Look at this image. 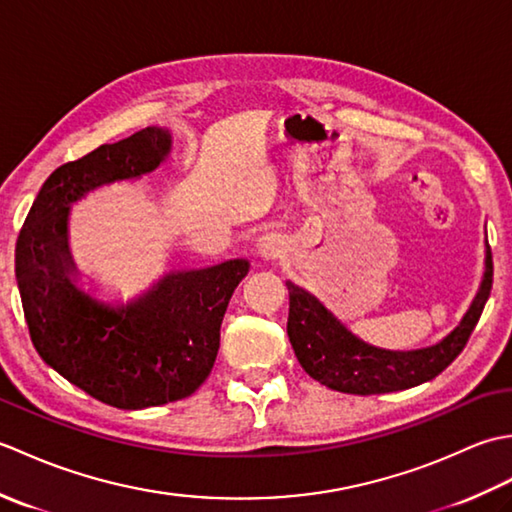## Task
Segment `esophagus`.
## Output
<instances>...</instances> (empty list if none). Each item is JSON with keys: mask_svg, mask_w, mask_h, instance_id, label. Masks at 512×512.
<instances>
[{"mask_svg": "<svg viewBox=\"0 0 512 512\" xmlns=\"http://www.w3.org/2000/svg\"><path fill=\"white\" fill-rule=\"evenodd\" d=\"M257 255L266 259V262H275V259L286 255V242L275 233H266L257 239Z\"/></svg>", "mask_w": 512, "mask_h": 512, "instance_id": "obj_1", "label": "esophagus"}]
</instances>
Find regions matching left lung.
I'll list each match as a JSON object with an SVG mask.
<instances>
[{"instance_id":"obj_1","label":"left lung","mask_w":512,"mask_h":512,"mask_svg":"<svg viewBox=\"0 0 512 512\" xmlns=\"http://www.w3.org/2000/svg\"><path fill=\"white\" fill-rule=\"evenodd\" d=\"M484 246L482 284L460 325L440 343L420 350H385L363 341L312 292L286 281L290 292L288 336L297 361L321 385L358 396L389 394L436 378L464 350L491 295L493 257L488 239Z\"/></svg>"}]
</instances>
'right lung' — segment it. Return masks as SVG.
Returning a JSON list of instances; mask_svg holds the SVG:
<instances>
[{
  "label": "right lung",
  "instance_id": "add662e5",
  "mask_svg": "<svg viewBox=\"0 0 512 512\" xmlns=\"http://www.w3.org/2000/svg\"><path fill=\"white\" fill-rule=\"evenodd\" d=\"M169 129L145 127L50 173L15 248L30 339L72 385L116 409L182 400L211 374L220 325L248 259L169 270L138 297L103 301L85 290L70 250L72 204L112 182L138 180L171 154Z\"/></svg>",
  "mask_w": 512,
  "mask_h": 512
}]
</instances>
